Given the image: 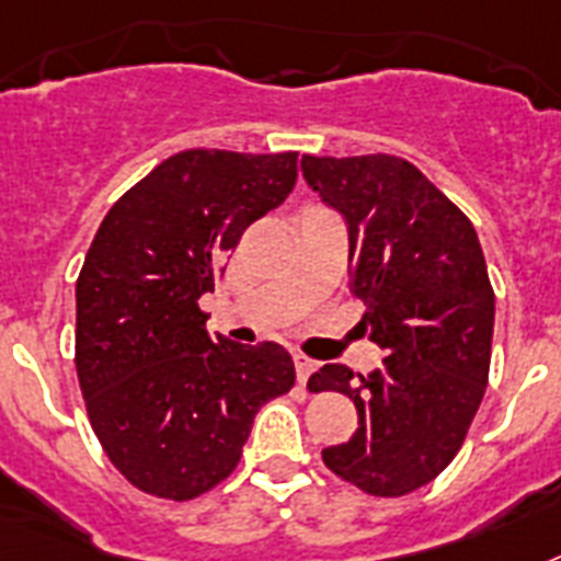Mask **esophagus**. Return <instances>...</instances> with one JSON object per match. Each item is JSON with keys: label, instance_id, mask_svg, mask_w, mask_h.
I'll return each mask as SVG.
<instances>
[{"label": "esophagus", "instance_id": "34e87169", "mask_svg": "<svg viewBox=\"0 0 561 561\" xmlns=\"http://www.w3.org/2000/svg\"><path fill=\"white\" fill-rule=\"evenodd\" d=\"M291 360H295V373H298V381L304 383L309 375H312L314 360L309 358V355H304V353H295V355H291Z\"/></svg>", "mask_w": 561, "mask_h": 561}]
</instances>
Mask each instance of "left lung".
<instances>
[{"label":"left lung","mask_w":561,"mask_h":561,"mask_svg":"<svg viewBox=\"0 0 561 561\" xmlns=\"http://www.w3.org/2000/svg\"><path fill=\"white\" fill-rule=\"evenodd\" d=\"M304 178L350 226V291L383 364H327L312 392L353 398L358 430L323 465L369 496H407L450 465L490 375L496 295L467 215L396 154H304Z\"/></svg>","instance_id":"obj_1"}]
</instances>
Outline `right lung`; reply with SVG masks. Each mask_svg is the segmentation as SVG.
<instances>
[{"instance_id":"right-lung-1","label":"right lung","mask_w":561,"mask_h":561,"mask_svg":"<svg viewBox=\"0 0 561 561\" xmlns=\"http://www.w3.org/2000/svg\"><path fill=\"white\" fill-rule=\"evenodd\" d=\"M298 151H180L108 208L77 277L73 364L88 421L148 496L188 502L229 479L254 413L286 396L277 344L206 332L203 291L240 234L286 201Z\"/></svg>"}]
</instances>
